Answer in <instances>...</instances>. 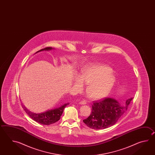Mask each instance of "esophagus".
Wrapping results in <instances>:
<instances>
[{
	"mask_svg": "<svg viewBox=\"0 0 155 155\" xmlns=\"http://www.w3.org/2000/svg\"><path fill=\"white\" fill-rule=\"evenodd\" d=\"M86 103H87V102H86V101L85 100H83L81 101L80 102V104L81 105H85Z\"/></svg>",
	"mask_w": 155,
	"mask_h": 155,
	"instance_id": "esophagus-1",
	"label": "esophagus"
}]
</instances>
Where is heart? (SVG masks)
<instances>
[{
    "label": "heart",
    "instance_id": "b5f03b06",
    "mask_svg": "<svg viewBox=\"0 0 155 155\" xmlns=\"http://www.w3.org/2000/svg\"><path fill=\"white\" fill-rule=\"evenodd\" d=\"M111 73V69L105 65L88 66L81 76L76 75L74 78L73 84L79 89L84 87V82L89 84L87 88L88 95L92 99H102L109 94L114 85L115 78Z\"/></svg>",
    "mask_w": 155,
    "mask_h": 155
}]
</instances>
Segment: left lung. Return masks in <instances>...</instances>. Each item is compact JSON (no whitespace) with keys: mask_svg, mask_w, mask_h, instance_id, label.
<instances>
[{"mask_svg":"<svg viewBox=\"0 0 155 155\" xmlns=\"http://www.w3.org/2000/svg\"><path fill=\"white\" fill-rule=\"evenodd\" d=\"M133 97L121 104L115 99L106 97L92 104V112L83 120L86 125L94 130L106 129L114 125L126 111Z\"/></svg>","mask_w":155,"mask_h":155,"instance_id":"1","label":"left lung"}]
</instances>
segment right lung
Returning <instances> with one entry per match:
<instances>
[{
    "mask_svg": "<svg viewBox=\"0 0 155 155\" xmlns=\"http://www.w3.org/2000/svg\"><path fill=\"white\" fill-rule=\"evenodd\" d=\"M51 49H53L52 48L47 47L43 49L40 50L36 53L41 51H44V50H50ZM69 104V103H66L61 106L59 107L52 109L50 110H48L45 112L40 113V114H35V113L30 111L29 110L26 109L24 106H23V109L26 114L29 116L30 117L33 119V120L43 125H49L57 122L59 120L65 107H66V105Z\"/></svg>",
    "mask_w": 155,
    "mask_h": 155,
    "instance_id": "add662e5",
    "label": "right lung"
}]
</instances>
